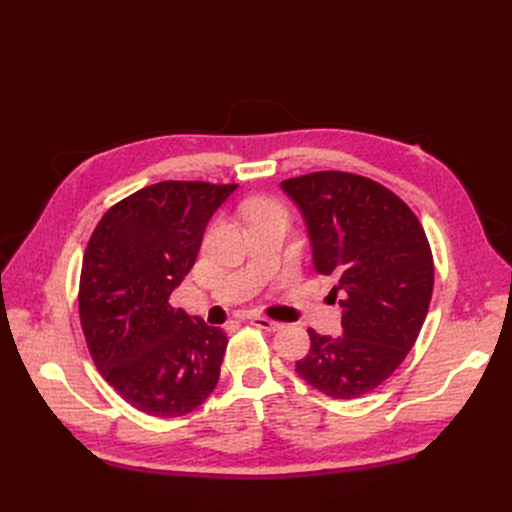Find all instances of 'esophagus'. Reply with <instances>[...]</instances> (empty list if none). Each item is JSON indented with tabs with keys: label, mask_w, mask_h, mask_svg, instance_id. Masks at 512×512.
Returning <instances> with one entry per match:
<instances>
[{
	"label": "esophagus",
	"mask_w": 512,
	"mask_h": 512,
	"mask_svg": "<svg viewBox=\"0 0 512 512\" xmlns=\"http://www.w3.org/2000/svg\"><path fill=\"white\" fill-rule=\"evenodd\" d=\"M251 326L255 328H261V330H267V332H276L282 328L280 321H274V319H267V317H261V315H255L251 317Z\"/></svg>",
	"instance_id": "esophagus-1"
}]
</instances>
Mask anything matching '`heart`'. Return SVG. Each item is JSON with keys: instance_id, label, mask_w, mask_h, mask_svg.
<instances>
[{"instance_id": "heart-1", "label": "heart", "mask_w": 512, "mask_h": 512, "mask_svg": "<svg viewBox=\"0 0 512 512\" xmlns=\"http://www.w3.org/2000/svg\"><path fill=\"white\" fill-rule=\"evenodd\" d=\"M263 209H278V207H276L274 203H270V201H253V203H249V207H247L249 218H251V215L263 211Z\"/></svg>"}]
</instances>
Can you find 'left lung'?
<instances>
[{
  "mask_svg": "<svg viewBox=\"0 0 512 512\" xmlns=\"http://www.w3.org/2000/svg\"><path fill=\"white\" fill-rule=\"evenodd\" d=\"M317 274L336 278L342 336L309 330L297 373L315 390L353 400L378 388L413 348L434 290V257L411 207L390 188L351 172L288 178Z\"/></svg>",
  "mask_w": 512,
  "mask_h": 512,
  "instance_id": "8db88e82",
  "label": "left lung"
}]
</instances>
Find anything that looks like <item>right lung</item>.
Segmentation results:
<instances>
[{
    "label": "right lung",
    "mask_w": 512,
    "mask_h": 512,
    "mask_svg": "<svg viewBox=\"0 0 512 512\" xmlns=\"http://www.w3.org/2000/svg\"><path fill=\"white\" fill-rule=\"evenodd\" d=\"M238 184L166 180L118 201L83 257L80 326L93 363L128 405L182 417L218 386L224 330L170 305L211 215Z\"/></svg>",
    "instance_id": "1"
}]
</instances>
